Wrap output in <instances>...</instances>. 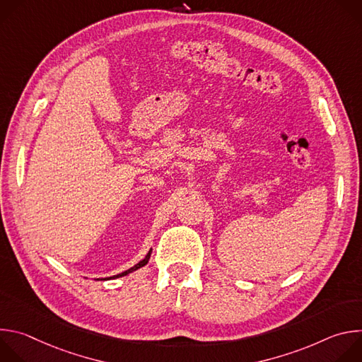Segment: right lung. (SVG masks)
<instances>
[{"label": "right lung", "mask_w": 362, "mask_h": 362, "mask_svg": "<svg viewBox=\"0 0 362 362\" xmlns=\"http://www.w3.org/2000/svg\"><path fill=\"white\" fill-rule=\"evenodd\" d=\"M150 253H151V249L148 250V253L146 255V257L143 261H140L137 265H134L133 268H130V269H127V271H124V272H122V274H119V275H115V276H110L109 279H115V278H120V276H124V275H127V274H130V272H133V271H136V269H139V268H141V267H144L147 262H148V259H150Z\"/></svg>", "instance_id": "1"}]
</instances>
